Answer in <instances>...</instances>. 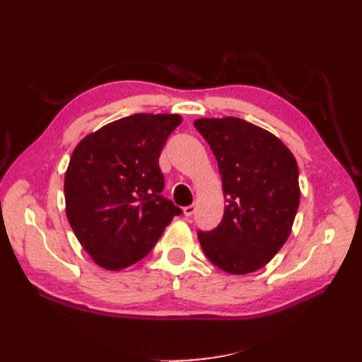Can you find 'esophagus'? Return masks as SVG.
I'll list each match as a JSON object with an SVG mask.
<instances>
[{"label":"esophagus","instance_id":"34e87169","mask_svg":"<svg viewBox=\"0 0 362 362\" xmlns=\"http://www.w3.org/2000/svg\"><path fill=\"white\" fill-rule=\"evenodd\" d=\"M194 211H196V206L194 205H188V206H185V209H183V214H185L187 218L193 216Z\"/></svg>","mask_w":362,"mask_h":362}]
</instances>
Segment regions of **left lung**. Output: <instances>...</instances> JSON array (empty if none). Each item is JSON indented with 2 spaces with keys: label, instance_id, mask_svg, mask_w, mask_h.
I'll list each match as a JSON object with an SVG mask.
<instances>
[{
  "label": "left lung",
  "instance_id": "obj_1",
  "mask_svg": "<svg viewBox=\"0 0 362 362\" xmlns=\"http://www.w3.org/2000/svg\"><path fill=\"white\" fill-rule=\"evenodd\" d=\"M194 127L218 160L227 202L221 224L199 232V243L224 272H255L291 235L300 204L297 161L280 138L241 118H201Z\"/></svg>",
  "mask_w": 362,
  "mask_h": 362
}]
</instances>
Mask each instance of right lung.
I'll list each match as a JSON object with an SVG mask.
<instances>
[{
	"label": "right lung",
	"instance_id": "obj_1",
	"mask_svg": "<svg viewBox=\"0 0 362 362\" xmlns=\"http://www.w3.org/2000/svg\"><path fill=\"white\" fill-rule=\"evenodd\" d=\"M180 115L135 113L91 132L65 173L66 218L98 266L121 271L144 258L182 210L161 196L158 157Z\"/></svg>",
	"mask_w": 362,
	"mask_h": 362
}]
</instances>
